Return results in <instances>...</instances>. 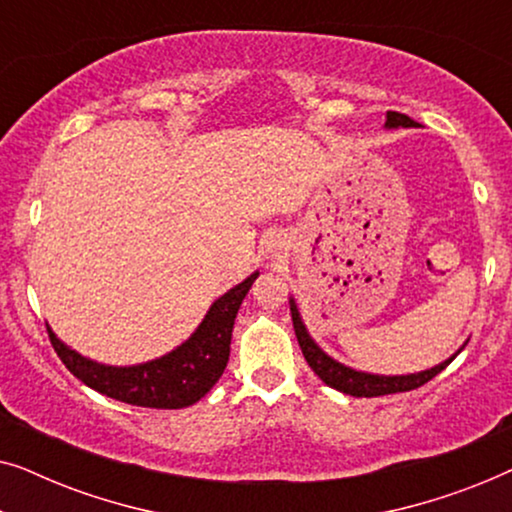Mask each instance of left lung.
<instances>
[{
    "label": "left lung",
    "mask_w": 512,
    "mask_h": 512,
    "mask_svg": "<svg viewBox=\"0 0 512 512\" xmlns=\"http://www.w3.org/2000/svg\"><path fill=\"white\" fill-rule=\"evenodd\" d=\"M419 123L412 121L410 116L398 114V111H387V128H417ZM291 319H293V331H296L298 345L303 349L305 361L310 363V368L317 373L321 380H324L328 387L342 391V394L349 396H387V394H398V391H412L419 389L422 384H426L429 380H433L440 370H445V366H450V361L440 363V366L424 370V373L417 375H401V377H382V375H368V373H359V370H352L342 363L333 361L331 356H326L321 349L314 345L310 335H307L303 321L298 317L296 305L291 300Z\"/></svg>",
    "instance_id": "1"
}]
</instances>
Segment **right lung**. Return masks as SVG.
Masks as SVG:
<instances>
[{"label":"right lung","instance_id":"right-lung-1","mask_svg":"<svg viewBox=\"0 0 512 512\" xmlns=\"http://www.w3.org/2000/svg\"><path fill=\"white\" fill-rule=\"evenodd\" d=\"M256 277L258 272L216 300L198 331L184 345L144 366H100L62 345L51 331H48V338L69 373L79 377L90 389L121 403L142 405V408H188L198 403L226 370L237 310Z\"/></svg>","mask_w":512,"mask_h":512}]
</instances>
